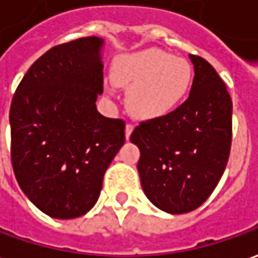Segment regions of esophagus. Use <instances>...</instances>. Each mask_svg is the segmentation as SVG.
Segmentation results:
<instances>
[{
	"instance_id": "1",
	"label": "esophagus",
	"mask_w": 258,
	"mask_h": 258,
	"mask_svg": "<svg viewBox=\"0 0 258 258\" xmlns=\"http://www.w3.org/2000/svg\"><path fill=\"white\" fill-rule=\"evenodd\" d=\"M133 130H134V125H133V124H127V125H125V138H127V140H128L130 138V135H131V133H133Z\"/></svg>"
}]
</instances>
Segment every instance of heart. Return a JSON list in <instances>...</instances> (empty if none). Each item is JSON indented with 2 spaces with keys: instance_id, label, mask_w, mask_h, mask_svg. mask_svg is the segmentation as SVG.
<instances>
[{
  "instance_id": "obj_1",
  "label": "heart",
  "mask_w": 258,
  "mask_h": 258,
  "mask_svg": "<svg viewBox=\"0 0 258 258\" xmlns=\"http://www.w3.org/2000/svg\"><path fill=\"white\" fill-rule=\"evenodd\" d=\"M113 81L128 89L133 116L156 120L173 111L187 98L192 84L191 66L159 48L121 55L114 61Z\"/></svg>"
}]
</instances>
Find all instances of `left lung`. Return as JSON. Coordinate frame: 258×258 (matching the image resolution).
Wrapping results in <instances>:
<instances>
[{
    "instance_id": "left-lung-1",
    "label": "left lung",
    "mask_w": 258,
    "mask_h": 258,
    "mask_svg": "<svg viewBox=\"0 0 258 258\" xmlns=\"http://www.w3.org/2000/svg\"><path fill=\"white\" fill-rule=\"evenodd\" d=\"M188 99L172 114L141 121L130 137L140 148L138 173L148 200L169 214L205 203L222 177L232 145V99L210 62L190 54Z\"/></svg>"
}]
</instances>
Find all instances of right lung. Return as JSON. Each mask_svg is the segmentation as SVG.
<instances>
[{
  "label": "right lung",
  "mask_w": 258,
  "mask_h": 258,
  "mask_svg": "<svg viewBox=\"0 0 258 258\" xmlns=\"http://www.w3.org/2000/svg\"><path fill=\"white\" fill-rule=\"evenodd\" d=\"M103 39L50 48L16 88L10 110L11 160L26 197L55 219L85 215L125 141V123L96 109L103 92Z\"/></svg>",
  "instance_id": "right-lung-1"
}]
</instances>
